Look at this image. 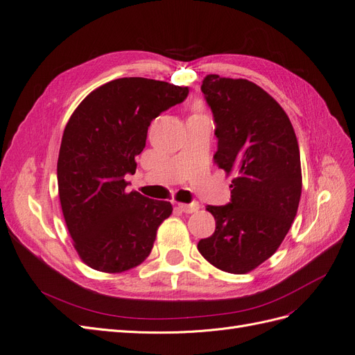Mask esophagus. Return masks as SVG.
Segmentation results:
<instances>
[{
  "label": "esophagus",
  "mask_w": 355,
  "mask_h": 355,
  "mask_svg": "<svg viewBox=\"0 0 355 355\" xmlns=\"http://www.w3.org/2000/svg\"><path fill=\"white\" fill-rule=\"evenodd\" d=\"M178 207H179L182 211H185V213H196V211H198V209H200V202H197V201H192V202H189V204L178 202Z\"/></svg>",
  "instance_id": "obj_1"
}]
</instances>
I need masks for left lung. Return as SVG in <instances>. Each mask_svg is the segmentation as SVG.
Here are the masks:
<instances>
[{
  "label": "left lung",
  "instance_id": "1",
  "mask_svg": "<svg viewBox=\"0 0 355 355\" xmlns=\"http://www.w3.org/2000/svg\"><path fill=\"white\" fill-rule=\"evenodd\" d=\"M201 92L216 123L213 159L235 178L231 202L206 207L216 230L197 247L213 266L245 274L270 259L295 220L302 192L297 139L282 106L249 80L210 73Z\"/></svg>",
  "mask_w": 355,
  "mask_h": 355
}]
</instances>
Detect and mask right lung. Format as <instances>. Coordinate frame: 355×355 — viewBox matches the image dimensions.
<instances>
[{"instance_id":"obj_1","label":"right lung","mask_w":355,"mask_h":355,"mask_svg":"<svg viewBox=\"0 0 355 355\" xmlns=\"http://www.w3.org/2000/svg\"><path fill=\"white\" fill-rule=\"evenodd\" d=\"M188 93L166 81L118 78L93 90L71 115L58 159L59 198L75 250L93 270L118 274L151 253L173 207L127 192L124 176L135 175L151 121Z\"/></svg>"}]
</instances>
